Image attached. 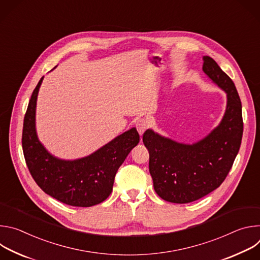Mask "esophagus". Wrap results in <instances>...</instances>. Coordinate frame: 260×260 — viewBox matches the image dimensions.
I'll use <instances>...</instances> for the list:
<instances>
[{"label":"esophagus","mask_w":260,"mask_h":260,"mask_svg":"<svg viewBox=\"0 0 260 260\" xmlns=\"http://www.w3.org/2000/svg\"><path fill=\"white\" fill-rule=\"evenodd\" d=\"M148 126H149V122L147 121V119H144V118L138 120L136 123V127H137V131L139 132L140 136H142L145 133V131L148 128Z\"/></svg>","instance_id":"obj_1"}]
</instances>
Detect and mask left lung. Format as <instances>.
Returning a JSON list of instances; mask_svg holds the SVG:
<instances>
[{
  "instance_id": "8db88e82",
  "label": "left lung",
  "mask_w": 260,
  "mask_h": 260,
  "mask_svg": "<svg viewBox=\"0 0 260 260\" xmlns=\"http://www.w3.org/2000/svg\"><path fill=\"white\" fill-rule=\"evenodd\" d=\"M203 71L226 93V109L220 123L193 144L174 141L151 128L143 135L154 190L170 203H191L218 188L241 146L242 104L235 83L208 55L204 56Z\"/></svg>"
}]
</instances>
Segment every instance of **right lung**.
<instances>
[{
	"instance_id": "obj_1",
	"label": "right lung",
	"mask_w": 260,
	"mask_h": 260,
	"mask_svg": "<svg viewBox=\"0 0 260 260\" xmlns=\"http://www.w3.org/2000/svg\"><path fill=\"white\" fill-rule=\"evenodd\" d=\"M43 78L32 91L23 120L22 149L28 171L45 193L63 204L74 207L98 205L112 192L115 175L140 142V136L133 127L78 159L67 160L52 155L36 131L37 98Z\"/></svg>"
}]
</instances>
